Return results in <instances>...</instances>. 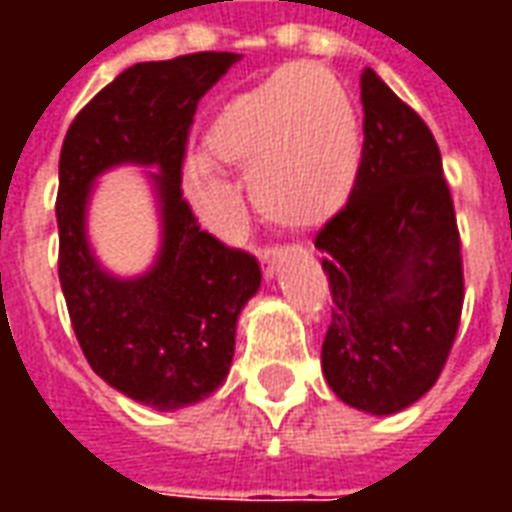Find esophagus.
Wrapping results in <instances>:
<instances>
[{
    "label": "esophagus",
    "instance_id": "obj_1",
    "mask_svg": "<svg viewBox=\"0 0 512 512\" xmlns=\"http://www.w3.org/2000/svg\"><path fill=\"white\" fill-rule=\"evenodd\" d=\"M282 249H263L260 252V263H263V271H266V277H274L277 274L279 263H282Z\"/></svg>",
    "mask_w": 512,
    "mask_h": 512
}]
</instances>
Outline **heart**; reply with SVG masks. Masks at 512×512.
<instances>
[{
    "label": "heart",
    "instance_id": "heart-1",
    "mask_svg": "<svg viewBox=\"0 0 512 512\" xmlns=\"http://www.w3.org/2000/svg\"><path fill=\"white\" fill-rule=\"evenodd\" d=\"M222 169H249L252 202L271 222H326L362 169V123L343 82L323 65L290 62L224 101L202 131L200 164L189 169L202 205Z\"/></svg>",
    "mask_w": 512,
    "mask_h": 512
}]
</instances>
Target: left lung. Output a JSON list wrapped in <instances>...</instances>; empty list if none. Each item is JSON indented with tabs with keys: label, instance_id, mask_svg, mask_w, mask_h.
Here are the masks:
<instances>
[{
	"label": "left lung",
	"instance_id": "obj_1",
	"mask_svg": "<svg viewBox=\"0 0 512 512\" xmlns=\"http://www.w3.org/2000/svg\"><path fill=\"white\" fill-rule=\"evenodd\" d=\"M365 145L351 200L315 249L332 288L326 384L373 417L436 384L463 307L461 238L441 153L422 117L373 68L362 73Z\"/></svg>",
	"mask_w": 512,
	"mask_h": 512
}]
</instances>
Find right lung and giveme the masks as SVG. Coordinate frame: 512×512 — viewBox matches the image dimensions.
I'll return each instance as SVG.
<instances>
[{
	"label": "right lung",
	"instance_id": "right-lung-1",
	"mask_svg": "<svg viewBox=\"0 0 512 512\" xmlns=\"http://www.w3.org/2000/svg\"><path fill=\"white\" fill-rule=\"evenodd\" d=\"M241 60L200 51L136 62L76 115L60 153V285L87 362L126 397L178 411L230 373L235 326L260 290V266L200 230L180 191V167L200 98ZM123 163L153 168L162 244L154 266L117 278L86 235L94 180Z\"/></svg>",
	"mask_w": 512,
	"mask_h": 512
}]
</instances>
